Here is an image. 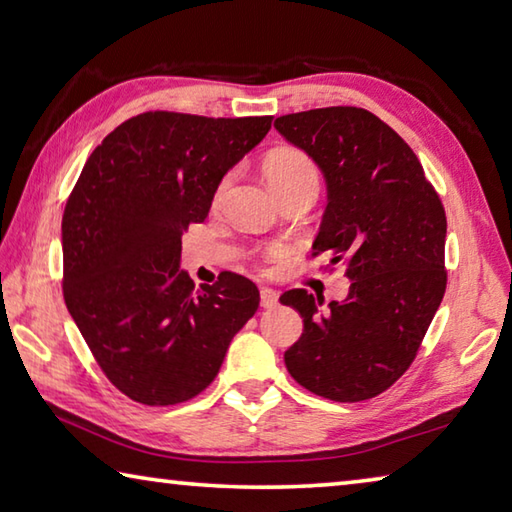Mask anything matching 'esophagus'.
Here are the masks:
<instances>
[{
  "label": "esophagus",
  "instance_id": "34e87169",
  "mask_svg": "<svg viewBox=\"0 0 512 512\" xmlns=\"http://www.w3.org/2000/svg\"><path fill=\"white\" fill-rule=\"evenodd\" d=\"M277 293L273 291V289H268V287H262V291H259V302H262V307L264 309H273V307H277Z\"/></svg>",
  "mask_w": 512,
  "mask_h": 512
}]
</instances>
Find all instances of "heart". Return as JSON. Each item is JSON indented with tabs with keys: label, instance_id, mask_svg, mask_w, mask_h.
Wrapping results in <instances>:
<instances>
[{
	"label": "heart",
	"instance_id": "obj_1",
	"mask_svg": "<svg viewBox=\"0 0 512 512\" xmlns=\"http://www.w3.org/2000/svg\"><path fill=\"white\" fill-rule=\"evenodd\" d=\"M264 173H266L268 185H271L275 192L277 189L296 185L300 180H314V183H318L316 169L314 164H311V160L305 153L291 151V149L275 151L271 158L266 160Z\"/></svg>",
	"mask_w": 512,
	"mask_h": 512
}]
</instances>
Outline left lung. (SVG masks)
Wrapping results in <instances>:
<instances>
[{"mask_svg": "<svg viewBox=\"0 0 512 512\" xmlns=\"http://www.w3.org/2000/svg\"><path fill=\"white\" fill-rule=\"evenodd\" d=\"M323 171L327 207L314 255L348 264V298L282 293L302 318L284 352L291 377L334 402L384 393L411 366L445 296L447 219L418 155L379 117L334 106L275 119Z\"/></svg>", "mask_w": 512, "mask_h": 512, "instance_id": "8db88e82", "label": "left lung"}]
</instances>
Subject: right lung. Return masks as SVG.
Listing matches in <instances>:
<instances>
[{
  "mask_svg": "<svg viewBox=\"0 0 512 512\" xmlns=\"http://www.w3.org/2000/svg\"><path fill=\"white\" fill-rule=\"evenodd\" d=\"M273 117L144 112L85 162L63 214V293L106 377L131 400L180 404L212 384L259 307L237 273L194 287L183 232L205 221L221 180Z\"/></svg>",
  "mask_w": 512,
  "mask_h": 512,
  "instance_id": "add662e5",
  "label": "right lung"
}]
</instances>
